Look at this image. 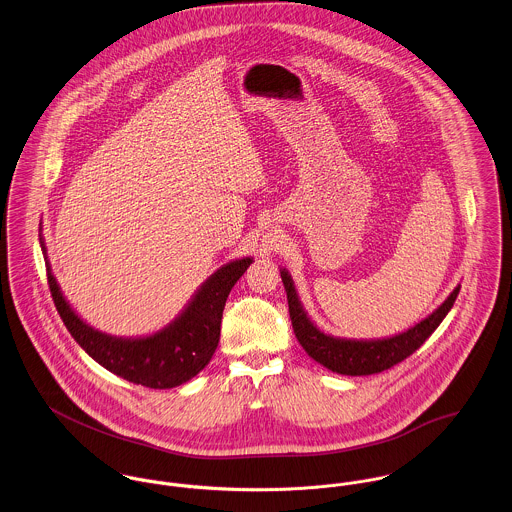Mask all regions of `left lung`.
<instances>
[{
  "label": "left lung",
  "instance_id": "8db88e82",
  "mask_svg": "<svg viewBox=\"0 0 512 512\" xmlns=\"http://www.w3.org/2000/svg\"><path fill=\"white\" fill-rule=\"evenodd\" d=\"M280 276L286 290L288 312H290L298 343L314 358L315 362L343 376L378 374L399 364L409 354L415 353L433 335L434 329L442 323L446 314L452 310L460 292V284H458L433 314L427 315L425 319H421L419 323H415L403 333L382 337V339H347V337H335L321 331L304 310L292 276L288 275L286 269H280Z\"/></svg>",
  "mask_w": 512,
  "mask_h": 512
}]
</instances>
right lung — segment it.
Returning a JSON list of instances; mask_svg holds the SVG:
<instances>
[{
	"label": "right lung",
	"mask_w": 512,
	"mask_h": 512,
	"mask_svg": "<svg viewBox=\"0 0 512 512\" xmlns=\"http://www.w3.org/2000/svg\"><path fill=\"white\" fill-rule=\"evenodd\" d=\"M39 236L54 306L76 343L109 372L154 390L177 388L193 380L210 362L220 341L226 300L234 284L253 263V257H241L222 265L198 286L181 314L156 333L144 337H115L91 327L72 310L56 276L52 275L44 237Z\"/></svg>",
	"instance_id": "obj_1"
}]
</instances>
